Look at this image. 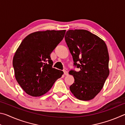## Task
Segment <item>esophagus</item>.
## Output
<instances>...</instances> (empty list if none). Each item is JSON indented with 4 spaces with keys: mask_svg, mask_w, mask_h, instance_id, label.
Returning <instances> with one entry per match:
<instances>
[{
    "mask_svg": "<svg viewBox=\"0 0 125 125\" xmlns=\"http://www.w3.org/2000/svg\"><path fill=\"white\" fill-rule=\"evenodd\" d=\"M64 74L65 75H68V72L67 71H64Z\"/></svg>",
    "mask_w": 125,
    "mask_h": 125,
    "instance_id": "obj_1",
    "label": "esophagus"
}]
</instances>
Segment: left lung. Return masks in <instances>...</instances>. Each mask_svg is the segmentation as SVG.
<instances>
[{"label":"left lung","instance_id":"8db88e82","mask_svg":"<svg viewBox=\"0 0 125 125\" xmlns=\"http://www.w3.org/2000/svg\"><path fill=\"white\" fill-rule=\"evenodd\" d=\"M65 40L74 64L80 68L78 72H69L74 78L71 92L79 100H92L100 93L109 75L107 46L103 40L85 30H69Z\"/></svg>","mask_w":125,"mask_h":125}]
</instances>
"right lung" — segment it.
<instances>
[{"label": "right lung", "instance_id": "add662e5", "mask_svg": "<svg viewBox=\"0 0 125 125\" xmlns=\"http://www.w3.org/2000/svg\"><path fill=\"white\" fill-rule=\"evenodd\" d=\"M63 30L39 31L22 40L12 60L15 77L25 92L37 97L45 94L63 72L52 68L50 57L65 33Z\"/></svg>", "mask_w": 125, "mask_h": 125}]
</instances>
